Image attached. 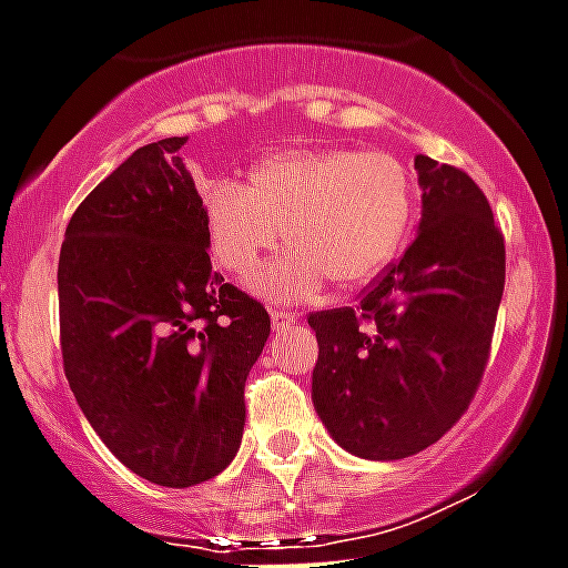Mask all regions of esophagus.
<instances>
[{
  "label": "esophagus",
  "instance_id": "34e87169",
  "mask_svg": "<svg viewBox=\"0 0 568 568\" xmlns=\"http://www.w3.org/2000/svg\"><path fill=\"white\" fill-rule=\"evenodd\" d=\"M295 321H298V315H295V312H281V310L270 312V323H273V332H281V328L293 326Z\"/></svg>",
  "mask_w": 568,
  "mask_h": 568
}]
</instances>
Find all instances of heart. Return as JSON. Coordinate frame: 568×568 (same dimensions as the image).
Wrapping results in <instances>:
<instances>
[{
  "label": "heart",
  "instance_id": "1",
  "mask_svg": "<svg viewBox=\"0 0 568 568\" xmlns=\"http://www.w3.org/2000/svg\"><path fill=\"white\" fill-rule=\"evenodd\" d=\"M203 223L220 267L256 273L284 242L293 251L258 278V293L301 301L332 278L351 290L374 281L402 251L415 214L407 166L385 150H284L256 161L245 186L203 189Z\"/></svg>",
  "mask_w": 568,
  "mask_h": 568
}]
</instances>
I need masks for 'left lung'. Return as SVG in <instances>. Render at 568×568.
Here are the masks:
<instances>
[{"instance_id":"1","label":"left lung","mask_w":568,"mask_h":568,"mask_svg":"<svg viewBox=\"0 0 568 568\" xmlns=\"http://www.w3.org/2000/svg\"><path fill=\"white\" fill-rule=\"evenodd\" d=\"M418 236L356 306L310 315L312 402L365 460H404L460 420L483 382L505 290V236L463 170L415 155Z\"/></svg>"}]
</instances>
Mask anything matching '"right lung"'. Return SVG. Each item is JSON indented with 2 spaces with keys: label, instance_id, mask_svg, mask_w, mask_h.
<instances>
[{
  "label": "right lung",
  "instance_id": "right-lung-1",
  "mask_svg": "<svg viewBox=\"0 0 568 568\" xmlns=\"http://www.w3.org/2000/svg\"><path fill=\"white\" fill-rule=\"evenodd\" d=\"M183 144H144L97 183L58 258L69 387L116 460L164 488L234 460L270 337L267 310L212 270Z\"/></svg>",
  "mask_w": 568,
  "mask_h": 568
}]
</instances>
